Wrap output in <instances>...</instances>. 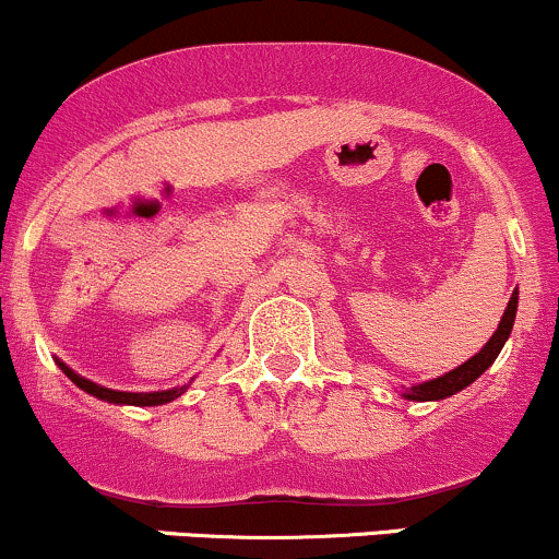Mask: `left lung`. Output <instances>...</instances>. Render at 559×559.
I'll return each mask as SVG.
<instances>
[{"label": "left lung", "instance_id": "8db88e82", "mask_svg": "<svg viewBox=\"0 0 559 559\" xmlns=\"http://www.w3.org/2000/svg\"><path fill=\"white\" fill-rule=\"evenodd\" d=\"M515 311H518V290L513 293V298H510L508 308H504V317L500 321V326H497V332L491 334L489 343L484 345L474 358H468L463 366H457V369L444 373V377L411 386V390H405V397L418 400V403H424V400H444L455 395V392H461L463 386H468L471 382H476V379L481 377L491 364H495V358L500 356L504 340H508L510 332H513Z\"/></svg>", "mask_w": 559, "mask_h": 559}]
</instances>
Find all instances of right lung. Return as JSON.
I'll use <instances>...</instances> for the list:
<instances>
[{
  "mask_svg": "<svg viewBox=\"0 0 559 559\" xmlns=\"http://www.w3.org/2000/svg\"><path fill=\"white\" fill-rule=\"evenodd\" d=\"M57 364H59V369L68 373V379H72V382L81 386V390L88 392V395H94L98 400H107V403H117V405H164L186 392V386H180V390H167V392H117V390H109V386H98L94 382H88V379L78 377V373L68 369L62 360H57Z\"/></svg>",
  "mask_w": 559,
  "mask_h": 559,
  "instance_id": "right-lung-1",
  "label": "right lung"
}]
</instances>
